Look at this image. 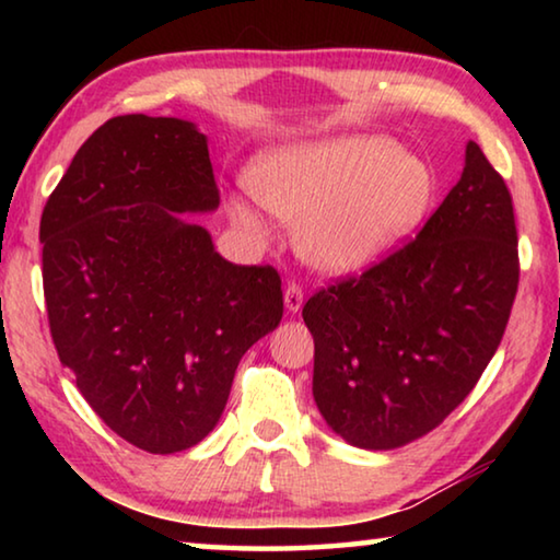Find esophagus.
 Instances as JSON below:
<instances>
[{
  "instance_id": "esophagus-1",
  "label": "esophagus",
  "mask_w": 560,
  "mask_h": 560,
  "mask_svg": "<svg viewBox=\"0 0 560 560\" xmlns=\"http://www.w3.org/2000/svg\"><path fill=\"white\" fill-rule=\"evenodd\" d=\"M283 306H287L289 314H299L303 306V291L299 283H289L287 291H283Z\"/></svg>"
}]
</instances>
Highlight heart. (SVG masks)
Here are the masks:
<instances>
[{
  "instance_id": "b5f03b06",
  "label": "heart",
  "mask_w": 560,
  "mask_h": 560,
  "mask_svg": "<svg viewBox=\"0 0 560 560\" xmlns=\"http://www.w3.org/2000/svg\"><path fill=\"white\" fill-rule=\"evenodd\" d=\"M244 183L264 210L299 222V254L326 273L371 267L422 224L434 197L432 170L383 136L264 150ZM226 212L240 230L264 234L259 212L242 197L226 200Z\"/></svg>"
}]
</instances>
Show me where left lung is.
Returning a JSON list of instances; mask_svg holds the SVG:
<instances>
[{
    "mask_svg": "<svg viewBox=\"0 0 560 560\" xmlns=\"http://www.w3.org/2000/svg\"><path fill=\"white\" fill-rule=\"evenodd\" d=\"M516 242L506 183L469 140L459 183L415 242L306 301L314 400L338 438L402 447L471 393L514 306Z\"/></svg>",
    "mask_w": 560,
    "mask_h": 560,
    "instance_id": "8db88e82",
    "label": "left lung"
}]
</instances>
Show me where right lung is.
<instances>
[{"label":"right lung","instance_id":"right-lung-1","mask_svg":"<svg viewBox=\"0 0 560 560\" xmlns=\"http://www.w3.org/2000/svg\"><path fill=\"white\" fill-rule=\"evenodd\" d=\"M220 207L207 136L183 118H110L44 207L54 346L108 428L150 454L214 430L242 355L279 326L281 279L236 267L189 220Z\"/></svg>","mask_w":560,"mask_h":560}]
</instances>
